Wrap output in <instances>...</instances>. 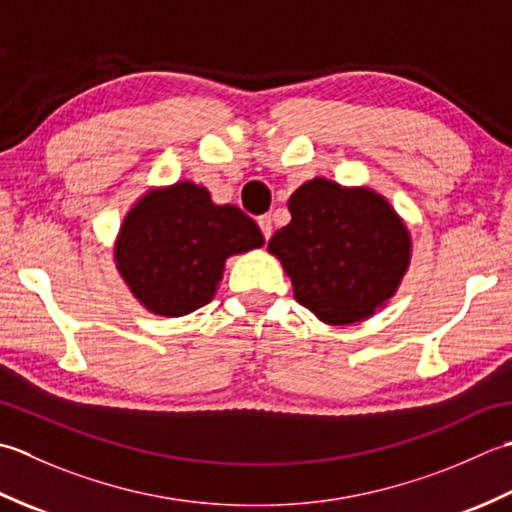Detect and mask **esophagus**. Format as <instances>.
<instances>
[{
	"mask_svg": "<svg viewBox=\"0 0 512 512\" xmlns=\"http://www.w3.org/2000/svg\"><path fill=\"white\" fill-rule=\"evenodd\" d=\"M258 227H260V232H263L265 241H267V238L271 236V216L269 214L258 216Z\"/></svg>",
	"mask_w": 512,
	"mask_h": 512,
	"instance_id": "1",
	"label": "esophagus"
}]
</instances>
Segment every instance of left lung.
Wrapping results in <instances>:
<instances>
[{
    "instance_id": "left-lung-1",
    "label": "left lung",
    "mask_w": 512,
    "mask_h": 512,
    "mask_svg": "<svg viewBox=\"0 0 512 512\" xmlns=\"http://www.w3.org/2000/svg\"><path fill=\"white\" fill-rule=\"evenodd\" d=\"M291 223L267 245L302 307L327 325L375 314L400 287L411 236L393 207L367 187L314 179L289 198Z\"/></svg>"
}]
</instances>
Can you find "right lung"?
<instances>
[{"label":"right lung","instance_id":"obj_1","mask_svg":"<svg viewBox=\"0 0 512 512\" xmlns=\"http://www.w3.org/2000/svg\"><path fill=\"white\" fill-rule=\"evenodd\" d=\"M265 243L236 205H214L190 181L145 194L121 225L117 269L141 305L156 316H185L207 305L225 260Z\"/></svg>","mask_w":512,"mask_h":512}]
</instances>
